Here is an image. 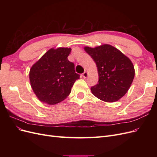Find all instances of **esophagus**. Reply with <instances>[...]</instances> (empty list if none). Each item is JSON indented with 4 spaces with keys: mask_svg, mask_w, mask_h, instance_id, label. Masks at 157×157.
<instances>
[{
    "mask_svg": "<svg viewBox=\"0 0 157 157\" xmlns=\"http://www.w3.org/2000/svg\"><path fill=\"white\" fill-rule=\"evenodd\" d=\"M82 76H83V77H84V78H87V77H88V73H87V72H86V71H85V72H84L83 74H82Z\"/></svg>",
    "mask_w": 157,
    "mask_h": 157,
    "instance_id": "obj_1",
    "label": "esophagus"
}]
</instances>
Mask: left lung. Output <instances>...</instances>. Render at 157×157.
I'll use <instances>...</instances> for the list:
<instances>
[{
  "label": "left lung",
  "mask_w": 157,
  "mask_h": 157,
  "mask_svg": "<svg viewBox=\"0 0 157 157\" xmlns=\"http://www.w3.org/2000/svg\"><path fill=\"white\" fill-rule=\"evenodd\" d=\"M84 50L96 63L99 80L91 87L95 96L106 102H115L129 90L135 75L131 60L115 47L103 44Z\"/></svg>",
  "instance_id": "left-lung-1"
}]
</instances>
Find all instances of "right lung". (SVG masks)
<instances>
[{
  "label": "right lung",
  "instance_id": "right-lung-1",
  "mask_svg": "<svg viewBox=\"0 0 157 157\" xmlns=\"http://www.w3.org/2000/svg\"><path fill=\"white\" fill-rule=\"evenodd\" d=\"M71 49L51 48L33 65L29 72L31 88L42 102L55 105L67 98L80 78L68 60Z\"/></svg>",
  "mask_w": 157,
  "mask_h": 157
}]
</instances>
